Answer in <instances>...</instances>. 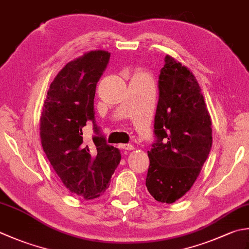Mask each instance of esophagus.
<instances>
[{
    "instance_id": "1",
    "label": "esophagus",
    "mask_w": 249,
    "mask_h": 249,
    "mask_svg": "<svg viewBox=\"0 0 249 249\" xmlns=\"http://www.w3.org/2000/svg\"><path fill=\"white\" fill-rule=\"evenodd\" d=\"M121 148L123 150H127V151L134 150V147L131 144H121Z\"/></svg>"
}]
</instances>
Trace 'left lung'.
Listing matches in <instances>:
<instances>
[{"mask_svg": "<svg viewBox=\"0 0 249 249\" xmlns=\"http://www.w3.org/2000/svg\"><path fill=\"white\" fill-rule=\"evenodd\" d=\"M164 61L145 186L158 202L172 204L196 182L211 152L213 133L196 76L173 57Z\"/></svg>", "mask_w": 249, "mask_h": 249, "instance_id": "1", "label": "left lung"}]
</instances>
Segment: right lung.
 Returning <instances> with one entry per match:
<instances>
[{
    "label": "right lung",
    "instance_id": "add662e5",
    "mask_svg": "<svg viewBox=\"0 0 249 249\" xmlns=\"http://www.w3.org/2000/svg\"><path fill=\"white\" fill-rule=\"evenodd\" d=\"M110 53L91 51L68 62L52 82L41 116V142L58 177L70 192L85 199L100 196L121 160L119 149L107 143L95 121L96 86ZM93 122L89 145L81 129Z\"/></svg>",
    "mask_w": 249,
    "mask_h": 249
}]
</instances>
